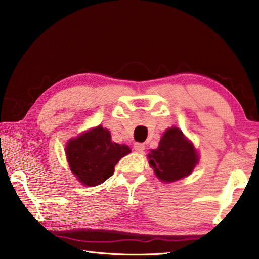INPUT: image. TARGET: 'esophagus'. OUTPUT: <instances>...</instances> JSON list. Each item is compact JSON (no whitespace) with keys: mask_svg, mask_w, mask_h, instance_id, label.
<instances>
[{"mask_svg":"<svg viewBox=\"0 0 259 259\" xmlns=\"http://www.w3.org/2000/svg\"><path fill=\"white\" fill-rule=\"evenodd\" d=\"M134 149L137 152H143L145 150V145L144 144H140V143H136L134 145Z\"/></svg>","mask_w":259,"mask_h":259,"instance_id":"esophagus-1","label":"esophagus"}]
</instances>
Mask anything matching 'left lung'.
Segmentation results:
<instances>
[{"mask_svg":"<svg viewBox=\"0 0 259 259\" xmlns=\"http://www.w3.org/2000/svg\"><path fill=\"white\" fill-rule=\"evenodd\" d=\"M149 164L162 182H176L189 175L198 163V153L177 127L168 128L159 147L148 154Z\"/></svg>","mask_w":259,"mask_h":259,"instance_id":"left-lung-1","label":"left lung"}]
</instances>
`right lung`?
<instances>
[{"label":"right lung","instance_id":"obj_1","mask_svg":"<svg viewBox=\"0 0 259 259\" xmlns=\"http://www.w3.org/2000/svg\"><path fill=\"white\" fill-rule=\"evenodd\" d=\"M130 152L128 146L112 143L110 132L103 126L69 140L66 148L71 171L88 187L103 184L112 176L115 164Z\"/></svg>","mask_w":259,"mask_h":259}]
</instances>
